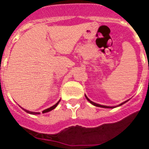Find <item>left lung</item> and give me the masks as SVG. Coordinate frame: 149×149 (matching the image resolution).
Returning a JSON list of instances; mask_svg holds the SVG:
<instances>
[{
    "instance_id": "left-lung-1",
    "label": "left lung",
    "mask_w": 149,
    "mask_h": 149,
    "mask_svg": "<svg viewBox=\"0 0 149 149\" xmlns=\"http://www.w3.org/2000/svg\"><path fill=\"white\" fill-rule=\"evenodd\" d=\"M85 97H86V100H87V101H89V102H90V104H92L94 105V106H95V107H103V108H115V107H119V106H121V105L124 104L126 103V102H127V101H129V100H127V101H124V102H122V104H119V105H117V106H115V107H109V106H105V105H101V104H99L95 103V102H93V101H90V100H89V98H87V96H86V95H85Z\"/></svg>"
}]
</instances>
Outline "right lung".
<instances>
[{
	"instance_id": "1",
	"label": "right lung",
	"mask_w": 149,
	"mask_h": 149,
	"mask_svg": "<svg viewBox=\"0 0 149 149\" xmlns=\"http://www.w3.org/2000/svg\"><path fill=\"white\" fill-rule=\"evenodd\" d=\"M60 100H59L58 102H57V103H56V104H55L54 105V106L51 107L50 108H48V109H46V110H43V111H42V113H48V112L51 111V110H54V108H56V106H57V105H58V104L60 103ZM22 109H23V110H24V111H25V112H27V113H28L33 114V115H36V114H39V113H36V112L29 111V110H25V109H24V108H22Z\"/></svg>"
}]
</instances>
